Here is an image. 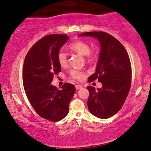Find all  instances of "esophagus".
I'll use <instances>...</instances> for the list:
<instances>
[{"label": "esophagus", "mask_w": 151, "mask_h": 151, "mask_svg": "<svg viewBox=\"0 0 151 151\" xmlns=\"http://www.w3.org/2000/svg\"><path fill=\"white\" fill-rule=\"evenodd\" d=\"M75 87H76V90H79V89H81V88H83V86H82V85H80V84H76Z\"/></svg>", "instance_id": "esophagus-1"}]
</instances>
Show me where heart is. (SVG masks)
Returning <instances> with one entry per match:
<instances>
[{"mask_svg":"<svg viewBox=\"0 0 151 151\" xmlns=\"http://www.w3.org/2000/svg\"><path fill=\"white\" fill-rule=\"evenodd\" d=\"M70 51L77 53L81 55L87 57L88 61H93L96 58V53L95 51H90L89 43L83 40H77L70 43L68 46ZM57 61L61 67H65L67 65V56L63 50L59 51L57 54ZM70 77L76 81H82L85 77V73L78 70H72L70 72Z\"/></svg>","mask_w":151,"mask_h":151,"instance_id":"obj_1","label":"heart"}]
</instances>
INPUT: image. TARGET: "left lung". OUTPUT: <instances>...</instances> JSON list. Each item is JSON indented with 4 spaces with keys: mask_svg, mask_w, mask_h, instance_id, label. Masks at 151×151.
<instances>
[{
    "mask_svg": "<svg viewBox=\"0 0 151 151\" xmlns=\"http://www.w3.org/2000/svg\"><path fill=\"white\" fill-rule=\"evenodd\" d=\"M79 36L96 38L100 52L96 72L88 82L98 78L101 88L87 87L89 96L87 100L90 113L101 119H107L122 108L129 92L131 83L130 59L125 47L118 40L104 32H85Z\"/></svg>",
    "mask_w": 151,
    "mask_h": 151,
    "instance_id": "8db88e82",
    "label": "left lung"
}]
</instances>
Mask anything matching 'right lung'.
I'll list each match as a JSON object with an SVG mask.
<instances>
[{"label": "right lung", "mask_w": 151, "mask_h": 151, "mask_svg": "<svg viewBox=\"0 0 151 151\" xmlns=\"http://www.w3.org/2000/svg\"><path fill=\"white\" fill-rule=\"evenodd\" d=\"M68 39L67 35H46L32 46L24 60L22 78L28 99L40 116L51 122L66 117L76 90L72 84L65 83L60 90L51 84L53 76L61 71L57 54Z\"/></svg>", "instance_id": "obj_1"}]
</instances>
